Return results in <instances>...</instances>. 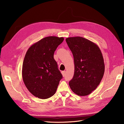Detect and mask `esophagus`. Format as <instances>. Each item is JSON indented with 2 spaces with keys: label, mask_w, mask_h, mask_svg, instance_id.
Listing matches in <instances>:
<instances>
[{
  "label": "esophagus",
  "mask_w": 124,
  "mask_h": 124,
  "mask_svg": "<svg viewBox=\"0 0 124 124\" xmlns=\"http://www.w3.org/2000/svg\"><path fill=\"white\" fill-rule=\"evenodd\" d=\"M65 71H62V74L63 77L65 76Z\"/></svg>",
  "instance_id": "esophagus-1"
}]
</instances>
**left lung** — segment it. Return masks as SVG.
I'll list each match as a JSON object with an SVG mask.
<instances>
[{
    "instance_id": "left-lung-1",
    "label": "left lung",
    "mask_w": 124,
    "mask_h": 124,
    "mask_svg": "<svg viewBox=\"0 0 124 124\" xmlns=\"http://www.w3.org/2000/svg\"><path fill=\"white\" fill-rule=\"evenodd\" d=\"M74 59L75 71L69 86L73 92L86 96L96 88L104 75L102 53L95 44L81 37L65 39Z\"/></svg>"
}]
</instances>
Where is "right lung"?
I'll return each instance as SVG.
<instances>
[{"mask_svg": "<svg viewBox=\"0 0 124 124\" xmlns=\"http://www.w3.org/2000/svg\"><path fill=\"white\" fill-rule=\"evenodd\" d=\"M63 40V37H47L31 46L25 55L23 80L29 91L39 99L53 95L63 78L54 54Z\"/></svg>", "mask_w": 124, "mask_h": 124, "instance_id": "1", "label": "right lung"}]
</instances>
